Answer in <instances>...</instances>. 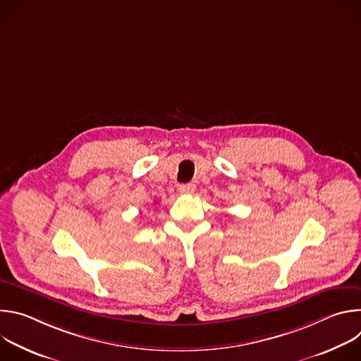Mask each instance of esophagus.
Returning <instances> with one entry per match:
<instances>
[{
	"label": "esophagus",
	"mask_w": 361,
	"mask_h": 361,
	"mask_svg": "<svg viewBox=\"0 0 361 361\" xmlns=\"http://www.w3.org/2000/svg\"><path fill=\"white\" fill-rule=\"evenodd\" d=\"M194 191H195V185H194V184H184V185H180V187H178V192L183 194V195L192 194Z\"/></svg>",
	"instance_id": "1"
}]
</instances>
